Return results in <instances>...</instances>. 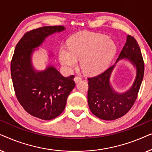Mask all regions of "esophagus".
Masks as SVG:
<instances>
[{
    "mask_svg": "<svg viewBox=\"0 0 152 152\" xmlns=\"http://www.w3.org/2000/svg\"><path fill=\"white\" fill-rule=\"evenodd\" d=\"M74 81H75V82L76 83V84H77V83H79L80 82H81V81H82V78H81L80 77L76 76L74 78Z\"/></svg>",
    "mask_w": 152,
    "mask_h": 152,
    "instance_id": "obj_1",
    "label": "esophagus"
}]
</instances>
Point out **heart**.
<instances>
[{
  "label": "heart",
  "mask_w": 152,
  "mask_h": 152,
  "mask_svg": "<svg viewBox=\"0 0 152 152\" xmlns=\"http://www.w3.org/2000/svg\"><path fill=\"white\" fill-rule=\"evenodd\" d=\"M116 51L115 45L109 37L103 34L86 32L72 39L69 48L61 46L59 61L68 70H71L80 61V67L87 75L103 71L109 65Z\"/></svg>",
  "instance_id": "1"
}]
</instances>
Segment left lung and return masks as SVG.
Instances as JSON below:
<instances>
[{
  "mask_svg": "<svg viewBox=\"0 0 152 152\" xmlns=\"http://www.w3.org/2000/svg\"><path fill=\"white\" fill-rule=\"evenodd\" d=\"M120 60H127L136 70V77L132 86L122 93L115 91L110 82L112 72ZM143 75L144 61L140 47L134 37L127 35L115 64L103 73L88 79V104L91 111L104 120H113L125 115L136 101Z\"/></svg>",
  "mask_w": 152,
  "mask_h": 152,
  "instance_id": "left-lung-1",
  "label": "left lung"
}]
</instances>
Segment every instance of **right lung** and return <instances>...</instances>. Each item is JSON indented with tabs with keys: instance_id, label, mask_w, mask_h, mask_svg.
<instances>
[{
	"instance_id": "obj_1",
	"label": "right lung",
	"mask_w": 152,
	"mask_h": 152,
	"mask_svg": "<svg viewBox=\"0 0 152 152\" xmlns=\"http://www.w3.org/2000/svg\"><path fill=\"white\" fill-rule=\"evenodd\" d=\"M65 30L61 26H45L26 33L16 45L11 61L12 80L18 102L29 114L41 120L54 119L64 111L75 84L74 75L64 77L51 64L53 53H49V63L42 70L33 65V53L45 39Z\"/></svg>"
}]
</instances>
